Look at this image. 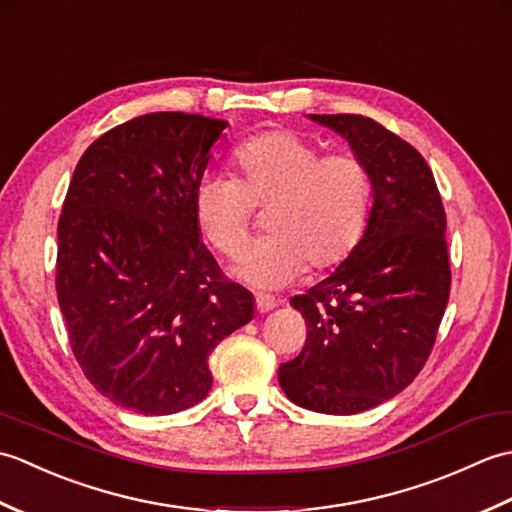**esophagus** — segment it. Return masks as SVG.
<instances>
[{"instance_id":"1","label":"esophagus","mask_w":512,"mask_h":512,"mask_svg":"<svg viewBox=\"0 0 512 512\" xmlns=\"http://www.w3.org/2000/svg\"><path fill=\"white\" fill-rule=\"evenodd\" d=\"M255 306H257V312H270V310H273L275 306H277V301L273 299V297H270V295H257L255 297Z\"/></svg>"}]
</instances>
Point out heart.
Here are the masks:
<instances>
[{"label":"heart","mask_w":512,"mask_h":512,"mask_svg":"<svg viewBox=\"0 0 512 512\" xmlns=\"http://www.w3.org/2000/svg\"><path fill=\"white\" fill-rule=\"evenodd\" d=\"M237 180L204 176L193 211L202 235L235 257L247 241L252 209H271L266 243L239 255L233 273L257 288H279L306 273L343 264L361 242L372 180L350 151L321 149L292 129L259 134L237 149Z\"/></svg>","instance_id":"obj_1"}]
</instances>
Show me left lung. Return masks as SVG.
Here are the masks:
<instances>
[{"label":"left lung","mask_w":512,"mask_h":512,"mask_svg":"<svg viewBox=\"0 0 512 512\" xmlns=\"http://www.w3.org/2000/svg\"><path fill=\"white\" fill-rule=\"evenodd\" d=\"M350 143L372 180V211L345 262L290 299L306 345L279 367L299 407L350 416L400 394L436 343L451 290L447 215L416 149L361 114H310Z\"/></svg>","instance_id":"1"}]
</instances>
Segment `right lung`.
Instances as JSON below:
<instances>
[{"label":"right lung","instance_id":"obj_1","mask_svg":"<svg viewBox=\"0 0 512 512\" xmlns=\"http://www.w3.org/2000/svg\"><path fill=\"white\" fill-rule=\"evenodd\" d=\"M226 125L184 112L132 118L85 149L63 202L57 297L74 358L96 391L145 416L204 400L215 345L255 317L193 211Z\"/></svg>","mask_w":512,"mask_h":512}]
</instances>
